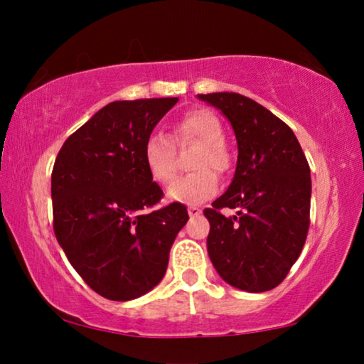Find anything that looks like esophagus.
<instances>
[{"label":"esophagus","instance_id":"1","mask_svg":"<svg viewBox=\"0 0 364 364\" xmlns=\"http://www.w3.org/2000/svg\"><path fill=\"white\" fill-rule=\"evenodd\" d=\"M202 213V208L200 207H197V205H192V207H188V215L191 217H198Z\"/></svg>","mask_w":364,"mask_h":364}]
</instances>
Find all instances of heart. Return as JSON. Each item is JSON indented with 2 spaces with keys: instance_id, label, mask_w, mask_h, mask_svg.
<instances>
[{
  "instance_id": "1",
  "label": "heart",
  "mask_w": 364,
  "mask_h": 364,
  "mask_svg": "<svg viewBox=\"0 0 364 364\" xmlns=\"http://www.w3.org/2000/svg\"><path fill=\"white\" fill-rule=\"evenodd\" d=\"M172 137L177 142H200V147L192 161V167L197 171L178 177L168 187L167 197L182 203L205 202L218 188L217 173L213 171L225 173L232 167L230 152L223 144L225 132L220 119L207 109H193L173 124ZM142 159L149 176L156 182L167 183L176 176V152L164 134L152 132L147 136L142 147Z\"/></svg>"
}]
</instances>
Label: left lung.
<instances>
[{"label":"left lung","instance_id":"left-lung-1","mask_svg":"<svg viewBox=\"0 0 364 364\" xmlns=\"http://www.w3.org/2000/svg\"><path fill=\"white\" fill-rule=\"evenodd\" d=\"M222 111L237 137L235 176L205 208L208 257L228 285L262 293L280 285L300 257L310 227V166L282 119L237 92L198 94ZM237 208L225 218L220 208Z\"/></svg>","mask_w":364,"mask_h":364}]
</instances>
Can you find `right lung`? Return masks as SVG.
Returning <instances> with one entry per match:
<instances>
[{"mask_svg": "<svg viewBox=\"0 0 364 364\" xmlns=\"http://www.w3.org/2000/svg\"><path fill=\"white\" fill-rule=\"evenodd\" d=\"M178 97L114 101L63 144L51 176L54 233L84 282L127 301L166 275L168 252L188 220L186 205L149 210L162 188L149 176L142 147Z\"/></svg>", "mask_w": 364, "mask_h": 364, "instance_id": "right-lung-1", "label": "right lung"}]
</instances>
